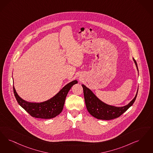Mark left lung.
Listing matches in <instances>:
<instances>
[{"label":"left lung","mask_w":153,"mask_h":153,"mask_svg":"<svg viewBox=\"0 0 153 153\" xmlns=\"http://www.w3.org/2000/svg\"><path fill=\"white\" fill-rule=\"evenodd\" d=\"M133 60L134 62L138 73H139L137 62L134 58H133ZM82 86L83 88L84 99L87 110L92 116L99 120H110L121 116L134 104L138 91V88L134 98L128 104L123 106L118 107L105 103L100 100L89 88L84 84H82Z\"/></svg>","instance_id":"left-lung-1"}]
</instances>
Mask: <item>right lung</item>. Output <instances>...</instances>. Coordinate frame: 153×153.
I'll use <instances>...</instances> for the list:
<instances>
[{
	"instance_id": "1",
	"label": "right lung",
	"mask_w": 153,
	"mask_h": 153,
	"mask_svg": "<svg viewBox=\"0 0 153 153\" xmlns=\"http://www.w3.org/2000/svg\"><path fill=\"white\" fill-rule=\"evenodd\" d=\"M77 82V80L69 82L53 97L41 102H31L25 101L19 96L14 85L13 86V89L18 104L31 116L38 118L50 119L61 113L68 93L73 85Z\"/></svg>"
}]
</instances>
